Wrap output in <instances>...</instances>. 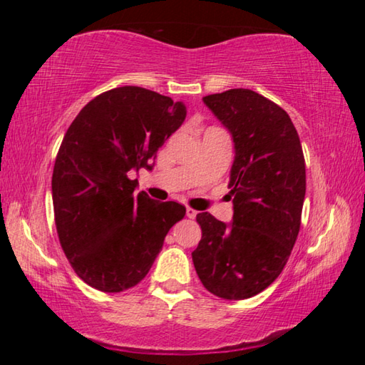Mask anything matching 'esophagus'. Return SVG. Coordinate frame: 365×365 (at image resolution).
I'll use <instances>...</instances> for the list:
<instances>
[{
    "label": "esophagus",
    "mask_w": 365,
    "mask_h": 365,
    "mask_svg": "<svg viewBox=\"0 0 365 365\" xmlns=\"http://www.w3.org/2000/svg\"><path fill=\"white\" fill-rule=\"evenodd\" d=\"M196 214H197V212L195 211L193 207H190V206L187 207V217H190V219H195V217H196Z\"/></svg>",
    "instance_id": "1"
}]
</instances>
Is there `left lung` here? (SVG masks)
<instances>
[{
    "label": "left lung",
    "mask_w": 365,
    "mask_h": 365,
    "mask_svg": "<svg viewBox=\"0 0 365 365\" xmlns=\"http://www.w3.org/2000/svg\"><path fill=\"white\" fill-rule=\"evenodd\" d=\"M230 132L233 222L196 215L201 242L191 252L207 292L246 299L282 274L299 233L306 163L292 119L279 104L246 88L202 98Z\"/></svg>",
    "instance_id": "obj_1"
}]
</instances>
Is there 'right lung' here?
Instances as JSON below:
<instances>
[{"instance_id": "1", "label": "right lung", "mask_w": 365, "mask_h": 365, "mask_svg": "<svg viewBox=\"0 0 365 365\" xmlns=\"http://www.w3.org/2000/svg\"><path fill=\"white\" fill-rule=\"evenodd\" d=\"M182 101L141 86L93 98L67 128L53 170L54 222L76 274L104 293L145 279L185 206L159 202L128 174L153 169L164 141L182 125Z\"/></svg>"}]
</instances>
